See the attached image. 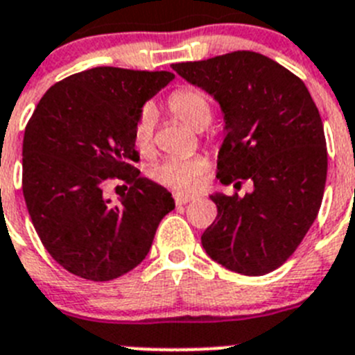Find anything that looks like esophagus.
I'll list each match as a JSON object with an SVG mask.
<instances>
[{
	"instance_id": "34e87169",
	"label": "esophagus",
	"mask_w": 355,
	"mask_h": 355,
	"mask_svg": "<svg viewBox=\"0 0 355 355\" xmlns=\"http://www.w3.org/2000/svg\"><path fill=\"white\" fill-rule=\"evenodd\" d=\"M173 198H175V203H177V205H185V203H189V201L196 200V196H194V194H185V193H173Z\"/></svg>"
}]
</instances>
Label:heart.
Returning <instances> with one entry per match:
<instances>
[{
  "label": "heart",
  "mask_w": 355,
  "mask_h": 355,
  "mask_svg": "<svg viewBox=\"0 0 355 355\" xmlns=\"http://www.w3.org/2000/svg\"><path fill=\"white\" fill-rule=\"evenodd\" d=\"M166 104L173 116L193 129H203L209 125L212 118V106L207 94L191 86H182L171 92ZM154 111L145 107L139 111L132 123V143L143 157H148L154 152ZM209 166L210 162L205 155L171 157L154 166L150 171V177L159 185H164L170 189L193 191L203 182Z\"/></svg>",
  "instance_id": "heart-1"
}]
</instances>
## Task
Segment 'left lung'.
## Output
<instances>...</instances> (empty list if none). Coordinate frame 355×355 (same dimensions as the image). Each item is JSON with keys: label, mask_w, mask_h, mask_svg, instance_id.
Instances as JSON below:
<instances>
[{"label": "left lung", "mask_w": 355, "mask_h": 355, "mask_svg": "<svg viewBox=\"0 0 355 355\" xmlns=\"http://www.w3.org/2000/svg\"><path fill=\"white\" fill-rule=\"evenodd\" d=\"M171 67L221 104L226 138L219 182H253V193L242 198L210 196L217 217L201 235L203 249L233 272H272L299 248L320 210L327 178L320 113L302 79L260 53L233 51Z\"/></svg>", "instance_id": "left-lung-1"}]
</instances>
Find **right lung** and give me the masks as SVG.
<instances>
[{"instance_id":"right-lung-1","label":"right lung","mask_w":355,"mask_h":355,"mask_svg":"<svg viewBox=\"0 0 355 355\" xmlns=\"http://www.w3.org/2000/svg\"><path fill=\"white\" fill-rule=\"evenodd\" d=\"M173 78L95 67L51 86L28 120L22 194L44 248L70 274L90 281L127 274L175 209L171 193L134 168L132 143L141 106ZM111 180L128 191L118 204L103 196Z\"/></svg>"}]
</instances>
